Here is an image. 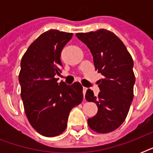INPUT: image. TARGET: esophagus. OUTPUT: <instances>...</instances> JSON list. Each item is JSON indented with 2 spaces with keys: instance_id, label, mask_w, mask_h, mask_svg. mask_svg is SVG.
<instances>
[{
  "instance_id": "34e87169",
  "label": "esophagus",
  "mask_w": 153,
  "mask_h": 153,
  "mask_svg": "<svg viewBox=\"0 0 153 153\" xmlns=\"http://www.w3.org/2000/svg\"><path fill=\"white\" fill-rule=\"evenodd\" d=\"M86 90H87V88H86V87H85V86H83V88H82V93H83L84 96H85V94H86Z\"/></svg>"
}]
</instances>
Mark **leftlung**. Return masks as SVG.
Masks as SVG:
<instances>
[{
    "label": "left lung",
    "mask_w": 153,
    "mask_h": 153,
    "mask_svg": "<svg viewBox=\"0 0 153 153\" xmlns=\"http://www.w3.org/2000/svg\"><path fill=\"white\" fill-rule=\"evenodd\" d=\"M93 55L95 70L103 75L98 80L100 92L86 91V101L96 103L98 113L87 120L89 127L98 133H108L126 120L133 99V60L125 44L114 32L106 29L77 33Z\"/></svg>",
    "instance_id": "left-lung-1"
}]
</instances>
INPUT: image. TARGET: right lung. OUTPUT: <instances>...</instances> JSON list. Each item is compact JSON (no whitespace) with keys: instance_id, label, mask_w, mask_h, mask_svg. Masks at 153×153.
Here are the masks:
<instances>
[{"instance_id":"1","label":"right lung","mask_w":153,"mask_h":153,"mask_svg":"<svg viewBox=\"0 0 153 153\" xmlns=\"http://www.w3.org/2000/svg\"><path fill=\"white\" fill-rule=\"evenodd\" d=\"M72 33L49 30L41 34L23 55L19 82L27 118L35 130L48 137L67 128L70 111L82 102V86L76 82L58 83L62 67L60 55Z\"/></svg>"}]
</instances>
